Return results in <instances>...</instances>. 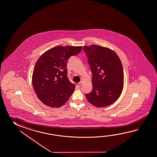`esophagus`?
Here are the masks:
<instances>
[{"label":"esophagus","mask_w":157,"mask_h":157,"mask_svg":"<svg viewBox=\"0 0 157 157\" xmlns=\"http://www.w3.org/2000/svg\"><path fill=\"white\" fill-rule=\"evenodd\" d=\"M81 85H82V82H80V83H77V85H76V87H77V88H80Z\"/></svg>","instance_id":"1"}]
</instances>
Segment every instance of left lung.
Returning <instances> with one entry per match:
<instances>
[{
  "mask_svg": "<svg viewBox=\"0 0 157 157\" xmlns=\"http://www.w3.org/2000/svg\"><path fill=\"white\" fill-rule=\"evenodd\" d=\"M83 50L92 73V90L86 97L96 107L109 106L119 98L123 88L124 72L120 58L113 50L99 45L84 46Z\"/></svg>",
  "mask_w": 157,
  "mask_h": 157,
  "instance_id": "left-lung-1",
  "label": "left lung"
}]
</instances>
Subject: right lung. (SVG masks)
<instances>
[{
  "label": "right lung",
  "instance_id": "add662e5",
  "mask_svg": "<svg viewBox=\"0 0 157 157\" xmlns=\"http://www.w3.org/2000/svg\"><path fill=\"white\" fill-rule=\"evenodd\" d=\"M82 46H58L38 59L32 75L33 87L40 101L51 107H60L67 102L75 85L67 76L68 59L78 54Z\"/></svg>",
  "mask_w": 157,
  "mask_h": 157
}]
</instances>
